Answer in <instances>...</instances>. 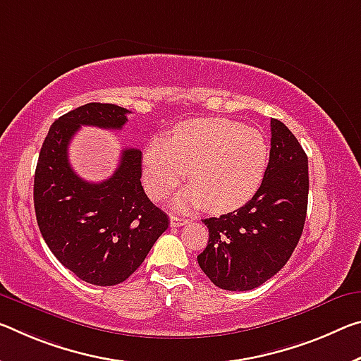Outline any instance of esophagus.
Listing matches in <instances>:
<instances>
[{"label":"esophagus","instance_id":"1","mask_svg":"<svg viewBox=\"0 0 361 361\" xmlns=\"http://www.w3.org/2000/svg\"><path fill=\"white\" fill-rule=\"evenodd\" d=\"M186 223H190V220L188 219H183V216H176V215H170V226H183L186 225Z\"/></svg>","mask_w":361,"mask_h":361}]
</instances>
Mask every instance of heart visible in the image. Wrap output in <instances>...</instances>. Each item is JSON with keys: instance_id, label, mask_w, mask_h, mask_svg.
I'll list each match as a JSON object with an SVG mask.
<instances>
[{"instance_id": "b5f03b06", "label": "heart", "mask_w": 361, "mask_h": 361, "mask_svg": "<svg viewBox=\"0 0 361 361\" xmlns=\"http://www.w3.org/2000/svg\"><path fill=\"white\" fill-rule=\"evenodd\" d=\"M262 131L228 118H191L171 138L156 136L142 151V176L152 197L162 199L188 176L176 205L205 204L214 214L241 207L262 185L268 165Z\"/></svg>"}]
</instances>
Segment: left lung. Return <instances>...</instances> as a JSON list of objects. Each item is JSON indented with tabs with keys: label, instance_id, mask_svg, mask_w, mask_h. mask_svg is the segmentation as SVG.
I'll return each mask as SVG.
<instances>
[{
	"label": "left lung",
	"instance_id": "left-lung-1",
	"mask_svg": "<svg viewBox=\"0 0 361 361\" xmlns=\"http://www.w3.org/2000/svg\"><path fill=\"white\" fill-rule=\"evenodd\" d=\"M308 202V159L283 122L271 118L265 176L241 209L202 220L209 243L197 263L220 289L249 290L274 276L302 236Z\"/></svg>",
	"mask_w": 361,
	"mask_h": 361
}]
</instances>
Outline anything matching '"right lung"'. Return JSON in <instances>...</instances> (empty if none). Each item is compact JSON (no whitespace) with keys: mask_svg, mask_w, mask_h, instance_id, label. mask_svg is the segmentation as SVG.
<instances>
[{"mask_svg":"<svg viewBox=\"0 0 361 361\" xmlns=\"http://www.w3.org/2000/svg\"><path fill=\"white\" fill-rule=\"evenodd\" d=\"M130 111L90 102L51 125L38 156L33 204L44 243L62 265L96 286L123 283L138 270L169 216L141 186V151H122L111 178L90 183L68 162V145L82 125L120 130Z\"/></svg>","mask_w":361,"mask_h":361,"instance_id":"add662e5","label":"right lung"}]
</instances>
